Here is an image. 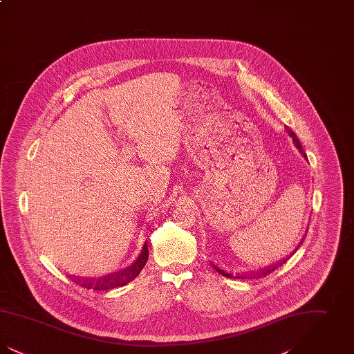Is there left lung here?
<instances>
[{"mask_svg":"<svg viewBox=\"0 0 354 354\" xmlns=\"http://www.w3.org/2000/svg\"><path fill=\"white\" fill-rule=\"evenodd\" d=\"M286 131H288V134L292 136V139H293V142H295V145H296V147L300 150V151L303 152V149H301V145H300V142H299V139L296 138V135H295V133L288 127L286 129ZM304 156L306 158V155L304 153ZM304 239L300 241V244H299V247L303 244ZM286 260H288V257H286L283 261H279L277 264H274V266H272V267H268V268H266V270H259V272H254V273H247V274H234V273H228V272H225L224 270H221V268H219L216 264H212V267L215 268V270H218L220 274H223V276H225V277H228V279H259V277H266L267 274H270V273H272L273 270H277L279 267H281L284 263H286Z\"/></svg>","mask_w":354,"mask_h":354,"instance_id":"1","label":"left lung"}]
</instances>
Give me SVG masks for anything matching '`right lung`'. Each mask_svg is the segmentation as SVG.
I'll list each match as a JSON object with an SVG mask.
<instances>
[{"label":"right lung","instance_id":"right-lung-1","mask_svg":"<svg viewBox=\"0 0 354 354\" xmlns=\"http://www.w3.org/2000/svg\"><path fill=\"white\" fill-rule=\"evenodd\" d=\"M147 259H149V247H147V241H146L145 245H143L142 252L135 260L134 264L127 267L126 270H120L118 273L107 274V276L98 279V280L74 277L73 281H75L77 284H80L82 288L94 289V290H107V289H111V288L124 286V284L133 281L135 277L140 273V270H143V267L147 263Z\"/></svg>","mask_w":354,"mask_h":354}]
</instances>
